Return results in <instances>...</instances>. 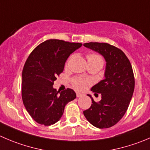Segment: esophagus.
Returning a JSON list of instances; mask_svg holds the SVG:
<instances>
[{
	"instance_id": "obj_1",
	"label": "esophagus",
	"mask_w": 150,
	"mask_h": 150,
	"mask_svg": "<svg viewBox=\"0 0 150 150\" xmlns=\"http://www.w3.org/2000/svg\"><path fill=\"white\" fill-rule=\"evenodd\" d=\"M76 96H77V97H81V96H83V93H79V92H76Z\"/></svg>"
}]
</instances>
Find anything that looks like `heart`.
Masks as SVG:
<instances>
[{
    "label": "heart",
    "instance_id": "obj_1",
    "mask_svg": "<svg viewBox=\"0 0 150 150\" xmlns=\"http://www.w3.org/2000/svg\"><path fill=\"white\" fill-rule=\"evenodd\" d=\"M87 59L88 62H95V63L102 64L103 65V59L102 57L99 56V54H89L87 55ZM70 61V58L67 60L65 63V66H68V62ZM89 84V81L87 79H83L81 77H75L72 79V85L74 88H75L77 90H83L87 87V85Z\"/></svg>",
    "mask_w": 150,
    "mask_h": 150
}]
</instances>
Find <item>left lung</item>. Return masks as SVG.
I'll list each match as a JSON object with an SVG mask.
<instances>
[{
  "instance_id": "obj_1",
  "label": "left lung",
  "mask_w": 150,
  "mask_h": 150,
  "mask_svg": "<svg viewBox=\"0 0 150 150\" xmlns=\"http://www.w3.org/2000/svg\"><path fill=\"white\" fill-rule=\"evenodd\" d=\"M84 46L99 53L106 61L105 78L91 88L95 94H101L102 99L96 102L88 95L92 105L83 111L84 115L96 127L109 128L122 119L132 99L135 88L132 65L125 53L113 45L91 42Z\"/></svg>"
}]
</instances>
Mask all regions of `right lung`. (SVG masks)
<instances>
[{"label": "right lung", "instance_id": "obj_1", "mask_svg": "<svg viewBox=\"0 0 150 150\" xmlns=\"http://www.w3.org/2000/svg\"><path fill=\"white\" fill-rule=\"evenodd\" d=\"M82 45L60 40H48L30 54L22 72V99L27 112L36 122L45 126L60 119L67 104L76 93L67 88L59 92L53 88L63 71L67 59Z\"/></svg>", "mask_w": 150, "mask_h": 150}]
</instances>
